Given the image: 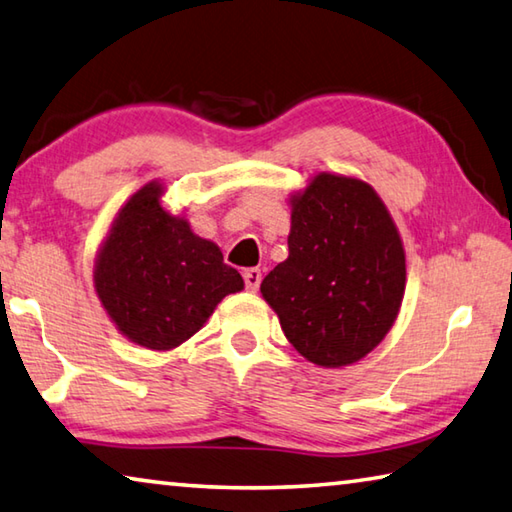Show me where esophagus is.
I'll use <instances>...</instances> for the list:
<instances>
[{
  "label": "esophagus",
  "mask_w": 512,
  "mask_h": 512,
  "mask_svg": "<svg viewBox=\"0 0 512 512\" xmlns=\"http://www.w3.org/2000/svg\"><path fill=\"white\" fill-rule=\"evenodd\" d=\"M244 282L248 291H257L259 284H262V271L259 268H248V271H244Z\"/></svg>",
  "instance_id": "obj_1"
}]
</instances>
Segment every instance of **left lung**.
Masks as SVG:
<instances>
[{
  "mask_svg": "<svg viewBox=\"0 0 512 512\" xmlns=\"http://www.w3.org/2000/svg\"><path fill=\"white\" fill-rule=\"evenodd\" d=\"M288 203V257L259 291L297 353L327 369L353 365L401 311L403 239L383 199L356 176L320 172Z\"/></svg>",
  "mask_w": 512,
  "mask_h": 512,
  "instance_id": "left-lung-1",
  "label": "left lung"
}]
</instances>
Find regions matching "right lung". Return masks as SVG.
<instances>
[{"label": "right lung", "mask_w": 512, "mask_h": 512, "mask_svg": "<svg viewBox=\"0 0 512 512\" xmlns=\"http://www.w3.org/2000/svg\"><path fill=\"white\" fill-rule=\"evenodd\" d=\"M163 194L165 185L150 181L120 206L94 264L102 309L127 340L152 351L183 345L244 288L215 241L163 208Z\"/></svg>", "instance_id": "add662e5"}]
</instances>
